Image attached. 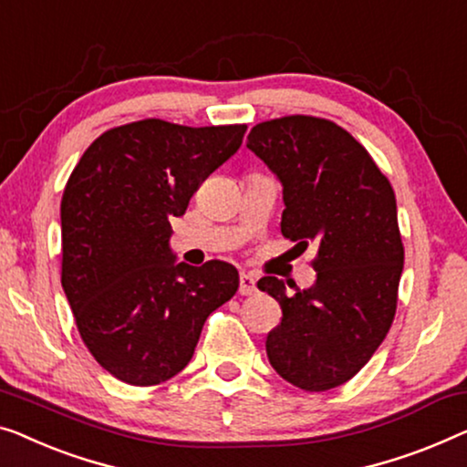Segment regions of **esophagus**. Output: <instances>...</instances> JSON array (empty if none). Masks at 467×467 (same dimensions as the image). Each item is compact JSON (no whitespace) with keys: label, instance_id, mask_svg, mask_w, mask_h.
<instances>
[{"label":"esophagus","instance_id":"1","mask_svg":"<svg viewBox=\"0 0 467 467\" xmlns=\"http://www.w3.org/2000/svg\"><path fill=\"white\" fill-rule=\"evenodd\" d=\"M254 293H256L254 278H253V275H248V274H242L240 275V295L248 296V295H254Z\"/></svg>","mask_w":467,"mask_h":467}]
</instances>
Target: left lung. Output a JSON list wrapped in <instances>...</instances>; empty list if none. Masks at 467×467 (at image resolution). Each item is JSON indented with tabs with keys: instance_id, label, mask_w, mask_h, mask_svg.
<instances>
[{
	"instance_id": "obj_1",
	"label": "left lung",
	"mask_w": 467,
	"mask_h": 467,
	"mask_svg": "<svg viewBox=\"0 0 467 467\" xmlns=\"http://www.w3.org/2000/svg\"><path fill=\"white\" fill-rule=\"evenodd\" d=\"M246 147L284 187L282 235L316 244L312 288L256 282L282 307L269 330V364L306 391L349 381L388 335L404 265L396 195L370 153L335 121L284 116L256 124Z\"/></svg>"
}]
</instances>
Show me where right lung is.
<instances>
[{
    "mask_svg": "<svg viewBox=\"0 0 467 467\" xmlns=\"http://www.w3.org/2000/svg\"><path fill=\"white\" fill-rule=\"evenodd\" d=\"M246 124L147 118L88 147L60 200V284L79 337L107 373L158 385L183 370L206 317L238 290L225 261L174 263L172 217L240 150Z\"/></svg>",
    "mask_w": 467,
    "mask_h": 467,
    "instance_id": "1",
    "label": "right lung"
}]
</instances>
